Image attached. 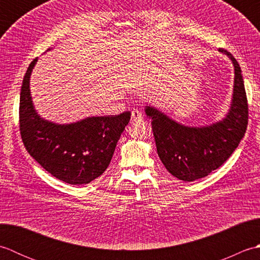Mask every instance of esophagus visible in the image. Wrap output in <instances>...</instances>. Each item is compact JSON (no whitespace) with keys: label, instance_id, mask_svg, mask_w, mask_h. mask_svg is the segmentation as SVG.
<instances>
[{"label":"esophagus","instance_id":"esophagus-1","mask_svg":"<svg viewBox=\"0 0 260 260\" xmlns=\"http://www.w3.org/2000/svg\"><path fill=\"white\" fill-rule=\"evenodd\" d=\"M143 119V115L139 110H133L132 112V123H136V121H141Z\"/></svg>","mask_w":260,"mask_h":260}]
</instances>
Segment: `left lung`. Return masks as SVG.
<instances>
[{
  "label": "left lung",
  "mask_w": 260,
  "mask_h": 260,
  "mask_svg": "<svg viewBox=\"0 0 260 260\" xmlns=\"http://www.w3.org/2000/svg\"><path fill=\"white\" fill-rule=\"evenodd\" d=\"M235 67L234 98L222 121L207 127H187L176 123L157 109L146 106L157 154L175 178L194 181L204 178L227 161L238 147L248 126V101L239 63L227 50Z\"/></svg>",
  "instance_id": "1"
}]
</instances>
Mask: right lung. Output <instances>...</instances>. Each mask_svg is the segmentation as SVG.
I'll list each match as a JSON object with an SVG mask.
<instances>
[{
	"label": "right lung",
	"instance_id": "right-lung-1",
	"mask_svg": "<svg viewBox=\"0 0 260 260\" xmlns=\"http://www.w3.org/2000/svg\"><path fill=\"white\" fill-rule=\"evenodd\" d=\"M37 60L27 67L21 87L22 142L27 153L56 179L73 185L89 183L108 168L120 134L129 123L131 112L89 117L69 125L40 118L33 108L29 85Z\"/></svg>",
	"mask_w": 260,
	"mask_h": 260
}]
</instances>
